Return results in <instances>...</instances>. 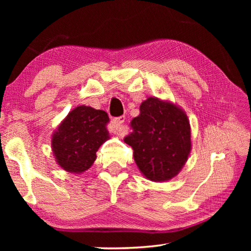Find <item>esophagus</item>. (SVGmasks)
Returning <instances> with one entry per match:
<instances>
[{
	"mask_svg": "<svg viewBox=\"0 0 251 251\" xmlns=\"http://www.w3.org/2000/svg\"><path fill=\"white\" fill-rule=\"evenodd\" d=\"M124 122H125V117L124 116H120L116 117L113 120V125H114V129L113 133L116 134L118 136H124L126 134V128L124 127Z\"/></svg>",
	"mask_w": 251,
	"mask_h": 251,
	"instance_id": "1",
	"label": "esophagus"
}]
</instances>
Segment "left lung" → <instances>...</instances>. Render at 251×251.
<instances>
[{
  "label": "left lung",
  "mask_w": 251,
  "mask_h": 251,
  "mask_svg": "<svg viewBox=\"0 0 251 251\" xmlns=\"http://www.w3.org/2000/svg\"><path fill=\"white\" fill-rule=\"evenodd\" d=\"M124 142L134 151V159L148 179L165 181L175 177L190 152V126L177 106L148 99L139 115L130 122Z\"/></svg>",
  "instance_id": "1"
}]
</instances>
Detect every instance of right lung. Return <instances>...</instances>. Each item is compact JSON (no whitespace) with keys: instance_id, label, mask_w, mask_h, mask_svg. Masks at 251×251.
Returning a JSON list of instances; mask_svg holds the SVG:
<instances>
[{"instance_id":"1","label":"right lung","mask_w":251,"mask_h":251,"mask_svg":"<svg viewBox=\"0 0 251 251\" xmlns=\"http://www.w3.org/2000/svg\"><path fill=\"white\" fill-rule=\"evenodd\" d=\"M107 113L78 106L67 115L52 139L53 151L64 171L82 173L96 159V151L108 138Z\"/></svg>"}]
</instances>
